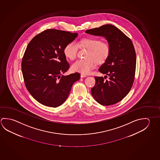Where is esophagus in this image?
I'll list each match as a JSON object with an SVG mask.
<instances>
[{
	"label": "esophagus",
	"instance_id": "34e87169",
	"mask_svg": "<svg viewBox=\"0 0 160 160\" xmlns=\"http://www.w3.org/2000/svg\"><path fill=\"white\" fill-rule=\"evenodd\" d=\"M87 75H84V74H82V73H81V75H80V77H81V78H86L87 77Z\"/></svg>",
	"mask_w": 160,
	"mask_h": 160
}]
</instances>
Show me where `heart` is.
<instances>
[{
    "instance_id": "b5f03b06",
    "label": "heart",
    "mask_w": 160,
    "mask_h": 160,
    "mask_svg": "<svg viewBox=\"0 0 160 160\" xmlns=\"http://www.w3.org/2000/svg\"><path fill=\"white\" fill-rule=\"evenodd\" d=\"M78 45L80 47L88 49L84 59H79L72 65V70L82 74H88L96 65L102 64L109 58L111 47L108 43L102 42L97 38L88 37L81 39ZM78 45L75 42H71L63 49L66 57L70 60L75 59L77 56Z\"/></svg>"
}]
</instances>
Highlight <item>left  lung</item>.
I'll return each mask as SVG.
<instances>
[{
  "label": "left lung",
  "instance_id": "8db88e82",
  "mask_svg": "<svg viewBox=\"0 0 160 160\" xmlns=\"http://www.w3.org/2000/svg\"><path fill=\"white\" fill-rule=\"evenodd\" d=\"M85 32L105 38L111 47L109 58L99 68L108 79L95 77V85L91 89L92 97L103 106L117 103L128 94L134 80L136 54L132 40L120 29L109 24Z\"/></svg>",
  "mask_w": 160,
  "mask_h": 160
}]
</instances>
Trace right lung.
I'll use <instances>...</instances> for the list:
<instances>
[{
  "label": "right lung",
  "instance_id": "right-lung-1",
  "mask_svg": "<svg viewBox=\"0 0 160 160\" xmlns=\"http://www.w3.org/2000/svg\"><path fill=\"white\" fill-rule=\"evenodd\" d=\"M78 33L48 29L29 42L21 67L26 87L40 103L51 107L59 106L67 99L73 83L78 81V72L63 76L70 65L63 53L68 42Z\"/></svg>",
  "mask_w": 160,
  "mask_h": 160
}]
</instances>
